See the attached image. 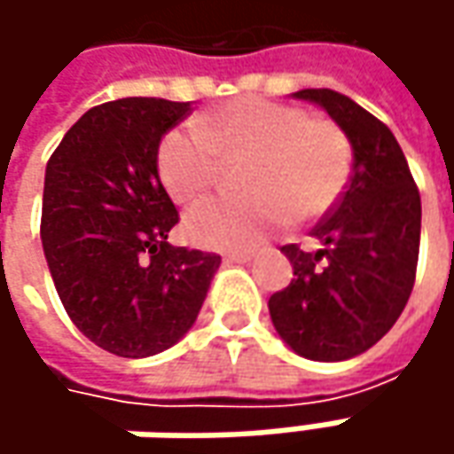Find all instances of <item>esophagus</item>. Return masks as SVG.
Instances as JSON below:
<instances>
[{"label": "esophagus", "mask_w": 454, "mask_h": 454, "mask_svg": "<svg viewBox=\"0 0 454 454\" xmlns=\"http://www.w3.org/2000/svg\"><path fill=\"white\" fill-rule=\"evenodd\" d=\"M224 260L227 262H247V260H253V253L250 250H232V253H224Z\"/></svg>", "instance_id": "34e87169"}]
</instances>
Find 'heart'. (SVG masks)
Returning <instances> with one entry per match:
<instances>
[{
    "label": "heart",
    "mask_w": 454,
    "mask_h": 454,
    "mask_svg": "<svg viewBox=\"0 0 454 454\" xmlns=\"http://www.w3.org/2000/svg\"><path fill=\"white\" fill-rule=\"evenodd\" d=\"M239 166L245 194L192 207L186 237L215 250L250 247L290 222L325 219L354 176V144L336 121L308 115L301 106L242 96L209 108L200 131L176 126L156 149V171L176 201H194L219 182L224 164Z\"/></svg>",
    "instance_id": "obj_1"
}]
</instances>
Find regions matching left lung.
I'll return each mask as SVG.
<instances>
[{
	"label": "left lung",
	"mask_w": 454,
	"mask_h": 454,
	"mask_svg": "<svg viewBox=\"0 0 454 454\" xmlns=\"http://www.w3.org/2000/svg\"><path fill=\"white\" fill-rule=\"evenodd\" d=\"M348 133L354 176L339 207L310 237L318 250L280 247L293 265L288 288L272 293L275 331L313 361L358 356L381 339L410 301L422 230V200L404 151L376 115L328 88L298 90Z\"/></svg>",
	"instance_id": "left-lung-1"
}]
</instances>
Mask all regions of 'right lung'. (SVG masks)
<instances>
[{"mask_svg": "<svg viewBox=\"0 0 454 454\" xmlns=\"http://www.w3.org/2000/svg\"><path fill=\"white\" fill-rule=\"evenodd\" d=\"M189 103L121 98L90 108L44 171L40 235L70 321L103 351L153 356L197 321L222 257L168 245L179 209L156 171Z\"/></svg>", "mask_w": 454, "mask_h": 454, "instance_id": "obj_1", "label": "right lung"}]
</instances>
